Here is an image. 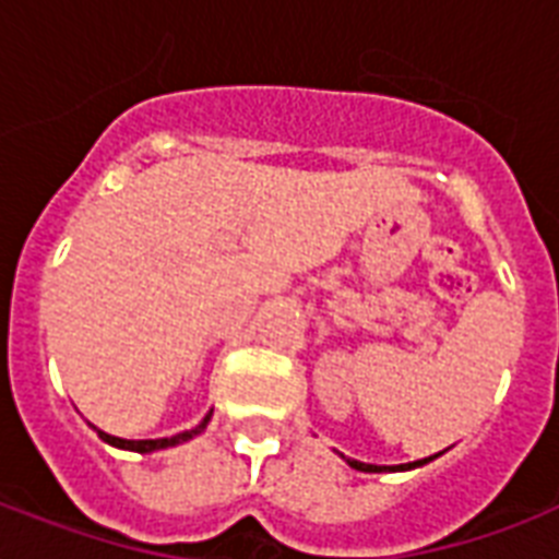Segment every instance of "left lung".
I'll return each instance as SVG.
<instances>
[{
  "label": "left lung",
  "instance_id": "left-lung-1",
  "mask_svg": "<svg viewBox=\"0 0 559 559\" xmlns=\"http://www.w3.org/2000/svg\"><path fill=\"white\" fill-rule=\"evenodd\" d=\"M426 461L432 459H424V461H412V464H400V467H377V464H359V461H350V467L362 469V473H385V469H412V467H420Z\"/></svg>",
  "mask_w": 559,
  "mask_h": 559
}]
</instances>
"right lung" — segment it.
I'll return each mask as SVG.
<instances>
[{"label":"right lung","mask_w":559,"mask_h":559,"mask_svg":"<svg viewBox=\"0 0 559 559\" xmlns=\"http://www.w3.org/2000/svg\"><path fill=\"white\" fill-rule=\"evenodd\" d=\"M211 420V412L205 415V420H202L197 429H188V432H179L174 435V438H156V441H124V438H116V435H107V432H98L100 438L107 443H112V447H121V450H135V452H153V450H165V447H177V443L188 441V438H193V435H200L202 429H205V424Z\"/></svg>","instance_id":"right-lung-1"}]
</instances>
